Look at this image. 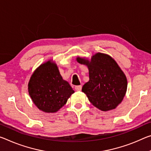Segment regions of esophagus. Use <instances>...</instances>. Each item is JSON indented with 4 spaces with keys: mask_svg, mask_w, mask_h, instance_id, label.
<instances>
[{
    "mask_svg": "<svg viewBox=\"0 0 151 151\" xmlns=\"http://www.w3.org/2000/svg\"><path fill=\"white\" fill-rule=\"evenodd\" d=\"M75 90L77 91H81V89H82V86L81 85H76L75 86Z\"/></svg>",
    "mask_w": 151,
    "mask_h": 151,
    "instance_id": "1",
    "label": "esophagus"
}]
</instances>
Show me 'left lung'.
<instances>
[{"label": "left lung", "instance_id": "8db88e82", "mask_svg": "<svg viewBox=\"0 0 151 151\" xmlns=\"http://www.w3.org/2000/svg\"><path fill=\"white\" fill-rule=\"evenodd\" d=\"M78 63L87 66L89 81L83 85L91 104L101 111L116 108L122 101L127 90V78L114 58L109 55L97 53L91 60L77 57Z\"/></svg>", "mask_w": 151, "mask_h": 151}]
</instances>
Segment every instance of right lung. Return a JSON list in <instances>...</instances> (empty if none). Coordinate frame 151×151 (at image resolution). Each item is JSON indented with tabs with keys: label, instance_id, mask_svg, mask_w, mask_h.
<instances>
[{
	"label": "right lung",
	"instance_id": "obj_1",
	"mask_svg": "<svg viewBox=\"0 0 151 151\" xmlns=\"http://www.w3.org/2000/svg\"><path fill=\"white\" fill-rule=\"evenodd\" d=\"M28 91L37 108L46 113L58 111L75 93L62 77L56 64L51 60L34 71L29 81Z\"/></svg>",
	"mask_w": 151,
	"mask_h": 151
}]
</instances>
